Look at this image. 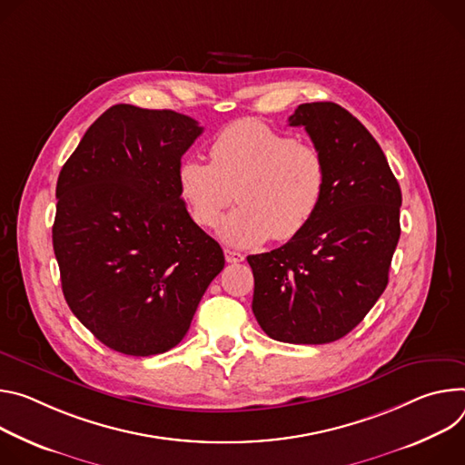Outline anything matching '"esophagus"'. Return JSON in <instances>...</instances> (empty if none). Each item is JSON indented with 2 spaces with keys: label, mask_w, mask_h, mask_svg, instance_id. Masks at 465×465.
<instances>
[{
  "label": "esophagus",
  "mask_w": 465,
  "mask_h": 465,
  "mask_svg": "<svg viewBox=\"0 0 465 465\" xmlns=\"http://www.w3.org/2000/svg\"><path fill=\"white\" fill-rule=\"evenodd\" d=\"M243 259H245V256H243L242 252L232 251V249H225V261H227V262H231V264H238V262H242Z\"/></svg>",
  "instance_id": "34e87169"
}]
</instances>
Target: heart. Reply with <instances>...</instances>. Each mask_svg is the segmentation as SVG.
Returning <instances> with one entry per match:
<instances>
[{
    "label": "heart",
    "mask_w": 465,
    "mask_h": 465,
    "mask_svg": "<svg viewBox=\"0 0 465 465\" xmlns=\"http://www.w3.org/2000/svg\"><path fill=\"white\" fill-rule=\"evenodd\" d=\"M325 188L323 154L261 120L225 127L211 145V163L184 159L177 168L179 195L199 227H214L238 199L220 225V238L236 247L295 238L320 211Z\"/></svg>",
    "instance_id": "b5f03b06"
}]
</instances>
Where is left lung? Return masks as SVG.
<instances>
[{"mask_svg":"<svg viewBox=\"0 0 465 465\" xmlns=\"http://www.w3.org/2000/svg\"><path fill=\"white\" fill-rule=\"evenodd\" d=\"M323 154L327 188L301 234L247 256L252 314L279 341L320 345L351 332L388 284L401 236V188L371 133L331 101L302 103L288 118Z\"/></svg>","mask_w":465,"mask_h":465,"instance_id":"left-lung-1","label":"left lung"}]
</instances>
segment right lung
<instances>
[{
    "mask_svg": "<svg viewBox=\"0 0 465 465\" xmlns=\"http://www.w3.org/2000/svg\"><path fill=\"white\" fill-rule=\"evenodd\" d=\"M201 133L175 111L120 103L88 127L59 173L54 251L63 293L113 351L175 347L225 266L177 190L181 157Z\"/></svg>",
    "mask_w": 465,
    "mask_h": 465,
    "instance_id": "right-lung-1",
    "label": "right lung"
}]
</instances>
